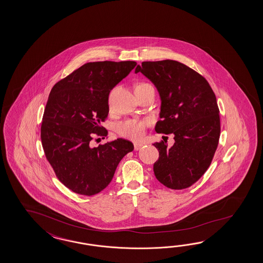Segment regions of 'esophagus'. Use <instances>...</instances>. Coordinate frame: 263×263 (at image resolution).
Instances as JSON below:
<instances>
[{"instance_id":"obj_1","label":"esophagus","mask_w":263,"mask_h":263,"mask_svg":"<svg viewBox=\"0 0 263 263\" xmlns=\"http://www.w3.org/2000/svg\"><path fill=\"white\" fill-rule=\"evenodd\" d=\"M142 146H143V144L141 142H135L134 143L135 150H137V151L140 150Z\"/></svg>"}]
</instances>
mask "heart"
<instances>
[{
    "instance_id": "b5f03b06",
    "label": "heart",
    "mask_w": 263,
    "mask_h": 263,
    "mask_svg": "<svg viewBox=\"0 0 263 263\" xmlns=\"http://www.w3.org/2000/svg\"><path fill=\"white\" fill-rule=\"evenodd\" d=\"M149 124L148 120L129 119L121 122L117 125L118 133L131 140H141L145 132V127Z\"/></svg>"
}]
</instances>
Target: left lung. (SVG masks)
<instances>
[{
  "label": "left lung",
  "mask_w": 263,
  "mask_h": 263,
  "mask_svg": "<svg viewBox=\"0 0 263 263\" xmlns=\"http://www.w3.org/2000/svg\"><path fill=\"white\" fill-rule=\"evenodd\" d=\"M141 72L159 91L160 120L157 133H173L175 143L155 142L159 160L157 179L170 189H184L198 181L211 164L218 147L220 121L217 99L210 84L198 72L173 60L143 62Z\"/></svg>",
  "instance_id": "1"
}]
</instances>
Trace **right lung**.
<instances>
[{
  "label": "right lung",
  "mask_w": 263,
  "mask_h": 263,
  "mask_svg": "<svg viewBox=\"0 0 263 263\" xmlns=\"http://www.w3.org/2000/svg\"><path fill=\"white\" fill-rule=\"evenodd\" d=\"M136 62H94L82 65L53 86L41 127L45 157L59 180L74 193L93 196L114 177L131 141L117 139L97 147L95 136L106 137L101 125L109 112L110 91L126 77Z\"/></svg>",
  "instance_id": "right-lung-1"
}]
</instances>
